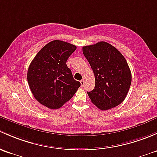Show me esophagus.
<instances>
[{
    "label": "esophagus",
    "instance_id": "esophagus-1",
    "mask_svg": "<svg viewBox=\"0 0 157 157\" xmlns=\"http://www.w3.org/2000/svg\"><path fill=\"white\" fill-rule=\"evenodd\" d=\"M85 79H82V80H81V86H82V87H83L84 86V85H85Z\"/></svg>",
    "mask_w": 157,
    "mask_h": 157
}]
</instances>
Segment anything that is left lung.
I'll return each instance as SVG.
<instances>
[{"label":"left lung","mask_w":157,"mask_h":157,"mask_svg":"<svg viewBox=\"0 0 157 157\" xmlns=\"http://www.w3.org/2000/svg\"><path fill=\"white\" fill-rule=\"evenodd\" d=\"M82 51L95 77L94 89L88 92L91 102L101 110L120 104L132 82V73L125 57L105 41L83 47Z\"/></svg>","instance_id":"8db88e82"}]
</instances>
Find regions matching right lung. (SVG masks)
Here are the masks:
<instances>
[{
  "instance_id": "add662e5",
  "label": "right lung",
  "mask_w": 157,
  "mask_h": 157,
  "mask_svg": "<svg viewBox=\"0 0 157 157\" xmlns=\"http://www.w3.org/2000/svg\"><path fill=\"white\" fill-rule=\"evenodd\" d=\"M75 45L54 40L43 47L31 62L27 79L33 96L50 109H59L72 98L81 84L67 67Z\"/></svg>"
}]
</instances>
